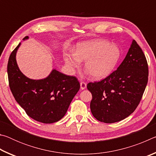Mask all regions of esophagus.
I'll use <instances>...</instances> for the list:
<instances>
[{
	"instance_id": "34e87169",
	"label": "esophagus",
	"mask_w": 156,
	"mask_h": 156,
	"mask_svg": "<svg viewBox=\"0 0 156 156\" xmlns=\"http://www.w3.org/2000/svg\"><path fill=\"white\" fill-rule=\"evenodd\" d=\"M87 87V83L84 82H81L80 83V88L81 89H84Z\"/></svg>"
}]
</instances>
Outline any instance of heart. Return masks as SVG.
Instances as JSON below:
<instances>
[{"label": "heart", "instance_id": "b5f03b06", "mask_svg": "<svg viewBox=\"0 0 156 156\" xmlns=\"http://www.w3.org/2000/svg\"><path fill=\"white\" fill-rule=\"evenodd\" d=\"M120 58L119 47L104 40L85 41L78 44L75 54L65 55V60L73 67L85 62V69L94 79H102L112 73Z\"/></svg>", "mask_w": 156, "mask_h": 156}]
</instances>
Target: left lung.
I'll return each instance as SVG.
<instances>
[{"label":"left lung","instance_id":"obj_1","mask_svg":"<svg viewBox=\"0 0 156 156\" xmlns=\"http://www.w3.org/2000/svg\"><path fill=\"white\" fill-rule=\"evenodd\" d=\"M149 67L145 55L133 40L125 58L109 76L87 84L92 94L90 109L100 122L124 120L138 106L148 83Z\"/></svg>","mask_w":156,"mask_h":156}]
</instances>
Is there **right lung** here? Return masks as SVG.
I'll return each instance as SVG.
<instances>
[{
	"label": "right lung",
	"instance_id": "right-lung-1",
	"mask_svg": "<svg viewBox=\"0 0 156 156\" xmlns=\"http://www.w3.org/2000/svg\"><path fill=\"white\" fill-rule=\"evenodd\" d=\"M25 36L23 40L27 39ZM20 43L13 50L7 63L9 88L15 100L27 114L38 122L50 124L64 117L73 97L80 89L75 76L54 69L48 77L31 80L18 68L16 54Z\"/></svg>",
	"mask_w": 156,
	"mask_h": 156
}]
</instances>
